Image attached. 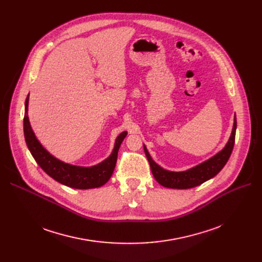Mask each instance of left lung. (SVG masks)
<instances>
[{"label":"left lung","mask_w":262,"mask_h":262,"mask_svg":"<svg viewBox=\"0 0 262 262\" xmlns=\"http://www.w3.org/2000/svg\"><path fill=\"white\" fill-rule=\"evenodd\" d=\"M236 128L237 121L235 116L230 138L221 152H219L208 160L198 164V166L183 172H172L162 169L152 159L145 145H143L144 153L149 162V167L150 170H152L155 180L161 186L172 189H190L207 182L221 171L228 161L232 152L233 144H235Z\"/></svg>","instance_id":"left-lung-1"}]
</instances>
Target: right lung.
Returning a JSON list of instances; mask_svg holds the SVG:
<instances>
[{
	"instance_id": "add662e5",
	"label": "right lung",
	"mask_w": 262,
	"mask_h": 262,
	"mask_svg": "<svg viewBox=\"0 0 262 262\" xmlns=\"http://www.w3.org/2000/svg\"><path fill=\"white\" fill-rule=\"evenodd\" d=\"M27 108H29V95L25 100V114L23 120L25 142L36 162L49 176L56 182L74 189L99 188L109 181L116 167L120 145L126 137L127 132H123L118 136L113 153L104 161L92 167L73 166L54 157L41 145L31 127Z\"/></svg>"
}]
</instances>
